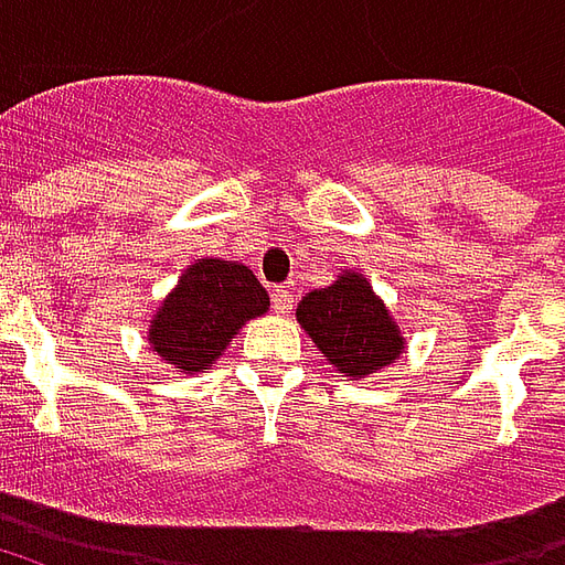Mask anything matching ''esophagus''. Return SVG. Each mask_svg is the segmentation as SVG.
<instances>
[{"mask_svg":"<svg viewBox=\"0 0 565 565\" xmlns=\"http://www.w3.org/2000/svg\"><path fill=\"white\" fill-rule=\"evenodd\" d=\"M271 308H275L278 315H290V308H294V294H290L287 287L271 290Z\"/></svg>","mask_w":565,"mask_h":565,"instance_id":"34e87169","label":"esophagus"}]
</instances>
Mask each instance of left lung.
<instances>
[{
    "instance_id": "left-lung-1",
    "label": "left lung",
    "mask_w": 565,
    "mask_h": 565,
    "mask_svg": "<svg viewBox=\"0 0 565 565\" xmlns=\"http://www.w3.org/2000/svg\"><path fill=\"white\" fill-rule=\"evenodd\" d=\"M299 327L335 372L344 379H372V372L396 363L405 351V335L393 320L366 275L339 271L330 287L302 296L296 308Z\"/></svg>"
}]
</instances>
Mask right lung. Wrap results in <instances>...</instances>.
I'll use <instances>...</instances> for the list:
<instances>
[{
    "mask_svg": "<svg viewBox=\"0 0 565 565\" xmlns=\"http://www.w3.org/2000/svg\"><path fill=\"white\" fill-rule=\"evenodd\" d=\"M269 311L257 275L233 259H196L153 311L148 344L169 366L196 375L226 351L247 320Z\"/></svg>",
    "mask_w": 565,
    "mask_h": 565,
    "instance_id": "1",
    "label": "right lung"
}]
</instances>
